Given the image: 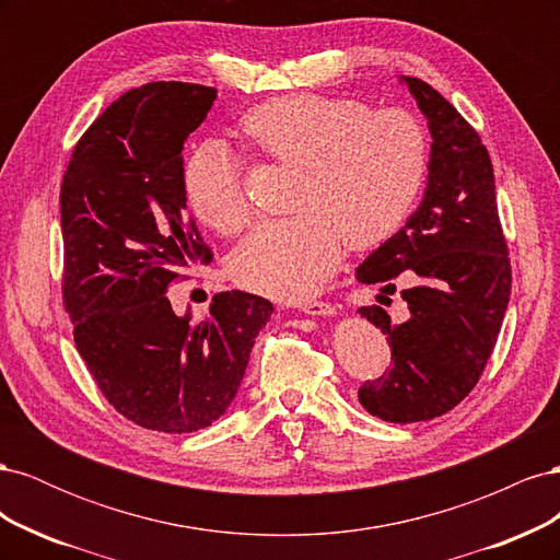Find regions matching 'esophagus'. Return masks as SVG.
Segmentation results:
<instances>
[{
    "label": "esophagus",
    "instance_id": "obj_1",
    "mask_svg": "<svg viewBox=\"0 0 560 560\" xmlns=\"http://www.w3.org/2000/svg\"><path fill=\"white\" fill-rule=\"evenodd\" d=\"M299 308L306 315H325L327 317V315L336 313V308L329 301H303V303H299Z\"/></svg>",
    "mask_w": 560,
    "mask_h": 560
}]
</instances>
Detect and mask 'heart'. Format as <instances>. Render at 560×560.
<instances>
[{"label":"heart","mask_w":560,"mask_h":560,"mask_svg":"<svg viewBox=\"0 0 560 560\" xmlns=\"http://www.w3.org/2000/svg\"><path fill=\"white\" fill-rule=\"evenodd\" d=\"M245 138L294 165V217L264 222L231 257L233 280L278 299L315 292L350 249L383 245L411 214L428 175V132L406 109L350 97L284 95L243 118ZM184 194L214 231L241 233L252 206L224 142L200 144L184 165Z\"/></svg>","instance_id":"b5f03b06"}]
</instances>
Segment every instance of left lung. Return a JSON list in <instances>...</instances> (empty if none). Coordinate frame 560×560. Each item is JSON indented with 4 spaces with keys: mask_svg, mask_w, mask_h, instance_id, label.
Listing matches in <instances>:
<instances>
[{
    "mask_svg": "<svg viewBox=\"0 0 560 560\" xmlns=\"http://www.w3.org/2000/svg\"><path fill=\"white\" fill-rule=\"evenodd\" d=\"M432 135L428 186L406 224L358 268L362 284L404 273L409 308L393 322L381 306L360 315L387 334L393 366L360 387V404L387 422H420L448 413L479 383L495 348L512 292L493 163L479 132L430 83L401 77ZM387 299V296H383Z\"/></svg>",
    "mask_w": 560,
    "mask_h": 560,
    "instance_id": "obj_1",
    "label": "left lung"
}]
</instances>
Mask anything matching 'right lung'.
I'll return each instance as SVG.
<instances>
[{"label": "right lung", "instance_id": "right-lung-1", "mask_svg": "<svg viewBox=\"0 0 560 560\" xmlns=\"http://www.w3.org/2000/svg\"><path fill=\"white\" fill-rule=\"evenodd\" d=\"M217 89L151 81L81 135L60 186L62 301L74 343L114 409L135 425L186 434L224 416L273 303L214 294L210 315H177L165 290L208 264L186 214L182 149Z\"/></svg>", "mask_w": 560, "mask_h": 560}]
</instances>
